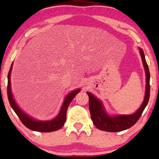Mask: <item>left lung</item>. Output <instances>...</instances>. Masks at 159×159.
Returning a JSON list of instances; mask_svg holds the SVG:
<instances>
[{
  "label": "left lung",
  "instance_id": "obj_1",
  "mask_svg": "<svg viewBox=\"0 0 159 159\" xmlns=\"http://www.w3.org/2000/svg\"><path fill=\"white\" fill-rule=\"evenodd\" d=\"M141 58L144 66L145 74H146V91L144 101L141 105L140 108L137 111L136 113L132 115H121L114 117L108 116L103 110V106L101 101H99L96 98L91 94L90 93H87L89 96V108L93 122L98 129L103 130L106 132H120L127 129L132 127L142 115L145 108L148 103L150 98V71L145 55L142 49H140Z\"/></svg>",
  "mask_w": 159,
  "mask_h": 159
}]
</instances>
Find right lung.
<instances>
[{
  "instance_id": "add662e5",
  "label": "right lung",
  "mask_w": 159,
  "mask_h": 159,
  "mask_svg": "<svg viewBox=\"0 0 159 159\" xmlns=\"http://www.w3.org/2000/svg\"><path fill=\"white\" fill-rule=\"evenodd\" d=\"M12 69V65L11 66L10 70L8 71V85H7V95H8V98L9 103L13 110L14 111V112L16 113L17 116L20 119L21 122L26 127H27L28 129L34 130V131H38V132H53L56 131L61 129L63 126L64 125L65 121H66V111L67 108L69 107V105L72 101L74 98L78 93L80 92V90H76L75 91L69 93L65 98L64 103L63 104L59 114L58 115V116L56 119H54L53 120L51 121H36L34 120L33 119L30 118V116H28L27 115H26L20 108L18 107V106L16 105V103H15L14 98H13V95L11 93V81H10V75L11 71Z\"/></svg>"
}]
</instances>
